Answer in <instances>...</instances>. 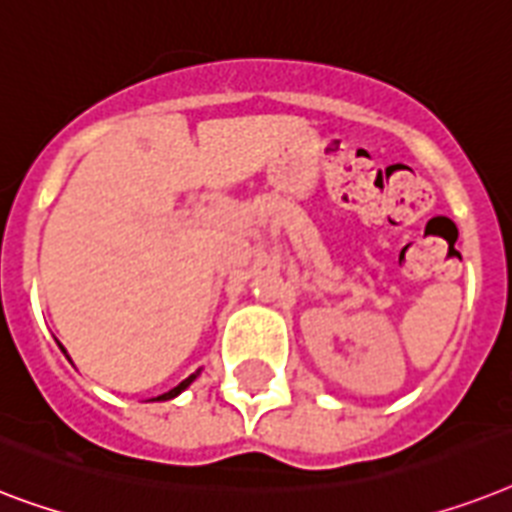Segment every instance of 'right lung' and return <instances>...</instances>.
<instances>
[{
    "mask_svg": "<svg viewBox=\"0 0 512 512\" xmlns=\"http://www.w3.org/2000/svg\"><path fill=\"white\" fill-rule=\"evenodd\" d=\"M60 349H63V346H60ZM63 351H65V349H63ZM198 375H200V370H198V372H192L190 378H185V380H182V383H179L177 388H171V391H166V394H158V396H153V399H150V402H166V399H174V396H179V394H182V391H185V388L190 386L192 380L198 378Z\"/></svg>",
    "mask_w": 512,
    "mask_h": 512,
    "instance_id": "right-lung-1",
    "label": "right lung"
}]
</instances>
